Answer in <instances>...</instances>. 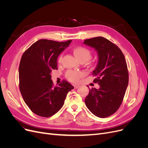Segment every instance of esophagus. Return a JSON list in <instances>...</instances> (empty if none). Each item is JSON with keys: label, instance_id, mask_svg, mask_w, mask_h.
<instances>
[{"label": "esophagus", "instance_id": "esophagus-1", "mask_svg": "<svg viewBox=\"0 0 148 148\" xmlns=\"http://www.w3.org/2000/svg\"><path fill=\"white\" fill-rule=\"evenodd\" d=\"M73 86H74V88H75V89H77L78 88H79V85H78V84H73Z\"/></svg>", "mask_w": 148, "mask_h": 148}]
</instances>
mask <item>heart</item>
<instances>
[{"label": "heart", "mask_w": 148, "mask_h": 148, "mask_svg": "<svg viewBox=\"0 0 148 148\" xmlns=\"http://www.w3.org/2000/svg\"><path fill=\"white\" fill-rule=\"evenodd\" d=\"M73 52L74 53L76 58L81 62H86L91 59L92 53L88 49L83 47L78 46L73 49ZM62 59V55H60L59 58V62H61ZM84 73L82 71H73V70H69L66 71L65 74L66 78L69 81L77 83L80 78L83 77Z\"/></svg>", "instance_id": "b5f03b06"}]
</instances>
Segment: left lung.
Wrapping results in <instances>:
<instances>
[{"mask_svg":"<svg viewBox=\"0 0 148 148\" xmlns=\"http://www.w3.org/2000/svg\"><path fill=\"white\" fill-rule=\"evenodd\" d=\"M97 52L98 62L92 75L99 89L92 88L84 100L88 109L97 117L112 115L123 101L128 84V71L122 51L109 40L99 36L83 42Z\"/></svg>","mask_w":148,"mask_h":148,"instance_id":"1","label":"left lung"}]
</instances>
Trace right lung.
I'll return each instance as SVG.
<instances>
[{"label": "right lung", "mask_w": 148, "mask_h": 148, "mask_svg": "<svg viewBox=\"0 0 148 148\" xmlns=\"http://www.w3.org/2000/svg\"><path fill=\"white\" fill-rule=\"evenodd\" d=\"M71 40L57 42L40 39L21 57L19 66L20 91L30 110L44 117L56 114L64 104L67 93L74 87L65 80L53 86L51 71L57 69V58Z\"/></svg>", "instance_id": "add662e5"}]
</instances>
